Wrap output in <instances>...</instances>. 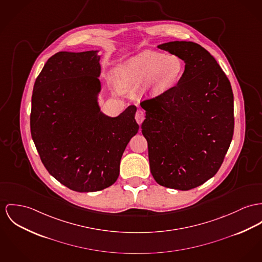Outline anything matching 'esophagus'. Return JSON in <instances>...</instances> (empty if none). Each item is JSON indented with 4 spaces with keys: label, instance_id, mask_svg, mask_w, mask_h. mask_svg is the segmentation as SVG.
I'll use <instances>...</instances> for the list:
<instances>
[{
    "label": "esophagus",
    "instance_id": "obj_1",
    "mask_svg": "<svg viewBox=\"0 0 262 262\" xmlns=\"http://www.w3.org/2000/svg\"><path fill=\"white\" fill-rule=\"evenodd\" d=\"M145 119V115H144V112L141 111V110H138V112L136 113V121L139 123L141 124V122L144 121Z\"/></svg>",
    "mask_w": 262,
    "mask_h": 262
}]
</instances>
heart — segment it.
<instances>
[{"label": "heart", "mask_w": 262, "mask_h": 262, "mask_svg": "<svg viewBox=\"0 0 262 262\" xmlns=\"http://www.w3.org/2000/svg\"><path fill=\"white\" fill-rule=\"evenodd\" d=\"M183 72L184 62L179 56L146 51L118 64L113 71V79L122 92L133 91L143 83V95L155 98L174 86Z\"/></svg>", "instance_id": "1"}]
</instances>
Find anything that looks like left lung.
<instances>
[{
    "instance_id": "8db88e82",
    "label": "left lung",
    "mask_w": 262,
    "mask_h": 262,
    "mask_svg": "<svg viewBox=\"0 0 262 262\" xmlns=\"http://www.w3.org/2000/svg\"><path fill=\"white\" fill-rule=\"evenodd\" d=\"M159 49L184 61L179 82L144 101L141 133L150 172L162 186L189 190L222 166L233 136V94L215 59L201 45L174 40Z\"/></svg>"
}]
</instances>
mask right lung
<instances>
[{"label": "right lung", "instance_id": "1", "mask_svg": "<svg viewBox=\"0 0 262 262\" xmlns=\"http://www.w3.org/2000/svg\"><path fill=\"white\" fill-rule=\"evenodd\" d=\"M99 51L59 52L34 84L31 134L51 176L78 192L114 184L122 154L139 132L136 105L111 118L101 113Z\"/></svg>", "mask_w": 262, "mask_h": 262}]
</instances>
